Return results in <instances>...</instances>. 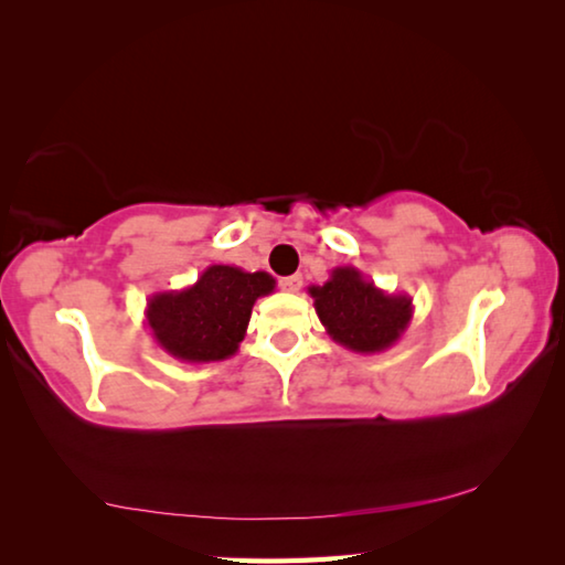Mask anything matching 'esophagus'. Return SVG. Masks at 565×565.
<instances>
[{
    "label": "esophagus",
    "instance_id": "1",
    "mask_svg": "<svg viewBox=\"0 0 565 565\" xmlns=\"http://www.w3.org/2000/svg\"><path fill=\"white\" fill-rule=\"evenodd\" d=\"M279 286H281L284 291L297 294V291L301 289V276H299V274H294V276H284V279L279 281Z\"/></svg>",
    "mask_w": 565,
    "mask_h": 565
}]
</instances>
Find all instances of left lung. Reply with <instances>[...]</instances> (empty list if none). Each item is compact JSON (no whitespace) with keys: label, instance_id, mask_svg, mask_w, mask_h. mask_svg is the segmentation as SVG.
I'll return each mask as SVG.
<instances>
[{"label":"left lung","instance_id":"1","mask_svg":"<svg viewBox=\"0 0 565 565\" xmlns=\"http://www.w3.org/2000/svg\"><path fill=\"white\" fill-rule=\"evenodd\" d=\"M319 321L337 344L356 354L384 352L412 321L407 294H387L354 266H337L329 281L309 286Z\"/></svg>","mask_w":565,"mask_h":565}]
</instances>
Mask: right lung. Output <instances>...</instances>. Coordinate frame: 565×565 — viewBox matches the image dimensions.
I'll return each instance as SVG.
<instances>
[{
  "label": "right lung",
  "mask_w": 565,
  "mask_h": 565,
  "mask_svg": "<svg viewBox=\"0 0 565 565\" xmlns=\"http://www.w3.org/2000/svg\"><path fill=\"white\" fill-rule=\"evenodd\" d=\"M274 289L271 274L213 264L185 289L153 294L146 307V324L156 344L175 360L223 362L244 342L256 299Z\"/></svg>",
  "instance_id": "add662e5"
}]
</instances>
